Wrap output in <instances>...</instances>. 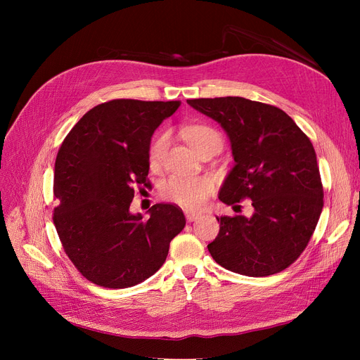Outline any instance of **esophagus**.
Instances as JSON below:
<instances>
[{
  "label": "esophagus",
  "instance_id": "esophagus-1",
  "mask_svg": "<svg viewBox=\"0 0 360 360\" xmlns=\"http://www.w3.org/2000/svg\"><path fill=\"white\" fill-rule=\"evenodd\" d=\"M198 216H200V213H198V212H191V210H186V212H185V217H186V220H188V221H194V220H197V219H198Z\"/></svg>",
  "mask_w": 360,
  "mask_h": 360
}]
</instances>
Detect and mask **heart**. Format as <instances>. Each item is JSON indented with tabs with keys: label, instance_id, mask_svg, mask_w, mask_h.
<instances>
[{
	"label": "heart",
	"instance_id": "heart-1",
	"mask_svg": "<svg viewBox=\"0 0 360 360\" xmlns=\"http://www.w3.org/2000/svg\"><path fill=\"white\" fill-rule=\"evenodd\" d=\"M185 139L190 146L197 151L205 147L212 140L220 139L217 131L205 125H193L186 128ZM167 148V136L160 134L150 147L148 162L153 169L160 167ZM213 191V184L209 178L202 176H172L169 178L163 188L162 195L178 205L190 210H198L204 205L207 197Z\"/></svg>",
	"mask_w": 360,
	"mask_h": 360
}]
</instances>
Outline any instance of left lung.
<instances>
[{"instance_id": "8db88e82", "label": "left lung", "mask_w": 360, "mask_h": 360, "mask_svg": "<svg viewBox=\"0 0 360 360\" xmlns=\"http://www.w3.org/2000/svg\"><path fill=\"white\" fill-rule=\"evenodd\" d=\"M220 124L235 165L219 200H252L254 213L221 216L207 245L213 259L238 274L264 277L288 269L304 252L323 212L324 191L311 140L281 109L245 98L191 99Z\"/></svg>"}]
</instances>
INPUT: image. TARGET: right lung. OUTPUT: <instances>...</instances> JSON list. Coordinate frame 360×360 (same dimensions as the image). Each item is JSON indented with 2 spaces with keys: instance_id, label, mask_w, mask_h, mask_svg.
I'll return each mask as SVG.
<instances>
[{
  "instance_id": "right-lung-1",
  "label": "right lung",
  "mask_w": 360,
  "mask_h": 360,
  "mask_svg": "<svg viewBox=\"0 0 360 360\" xmlns=\"http://www.w3.org/2000/svg\"><path fill=\"white\" fill-rule=\"evenodd\" d=\"M179 101L115 99L72 127L55 160L53 224L65 254L87 280L109 289L136 286L162 266L185 226L182 210L155 204L143 219L129 205L147 185L151 136Z\"/></svg>"
}]
</instances>
